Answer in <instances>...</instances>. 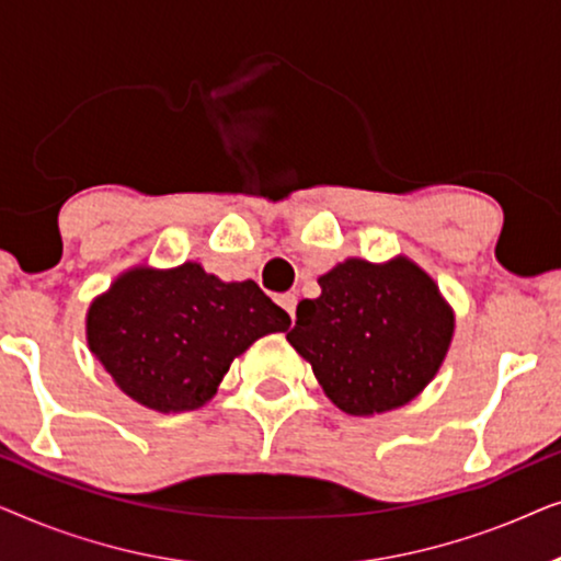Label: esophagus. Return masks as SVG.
I'll list each match as a JSON object with an SVG mask.
<instances>
[{"mask_svg":"<svg viewBox=\"0 0 561 561\" xmlns=\"http://www.w3.org/2000/svg\"><path fill=\"white\" fill-rule=\"evenodd\" d=\"M278 304L283 306V311L288 313L290 321H294V317H296V304H298V298H296L294 294H283V296H278Z\"/></svg>","mask_w":561,"mask_h":561,"instance_id":"34e87169","label":"esophagus"}]
</instances>
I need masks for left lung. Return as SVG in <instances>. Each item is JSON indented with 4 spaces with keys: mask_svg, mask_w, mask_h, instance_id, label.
Masks as SVG:
<instances>
[{
    "mask_svg": "<svg viewBox=\"0 0 561 561\" xmlns=\"http://www.w3.org/2000/svg\"><path fill=\"white\" fill-rule=\"evenodd\" d=\"M286 334L321 390L350 416L411 403L434 380L455 336V309L411 257H347L319 275Z\"/></svg>",
    "mask_w": 561,
    "mask_h": 561,
    "instance_id": "obj_1",
    "label": "left lung"
}]
</instances>
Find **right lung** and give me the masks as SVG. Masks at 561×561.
I'll use <instances>...</instances> for the list:
<instances>
[{
	"label": "right lung",
	"mask_w": 561,
	"mask_h": 561,
	"mask_svg": "<svg viewBox=\"0 0 561 561\" xmlns=\"http://www.w3.org/2000/svg\"><path fill=\"white\" fill-rule=\"evenodd\" d=\"M290 317L255 280H221L202 263L127 267L89 304L87 342L114 386L158 413L202 409L229 365Z\"/></svg>",
	"instance_id": "add662e5"
}]
</instances>
